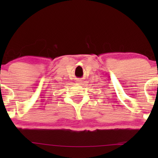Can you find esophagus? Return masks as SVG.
I'll list each match as a JSON object with an SVG mask.
<instances>
[{
    "instance_id": "34e87169",
    "label": "esophagus",
    "mask_w": 158,
    "mask_h": 158,
    "mask_svg": "<svg viewBox=\"0 0 158 158\" xmlns=\"http://www.w3.org/2000/svg\"><path fill=\"white\" fill-rule=\"evenodd\" d=\"M77 81H79H79H81V80H80V79H77Z\"/></svg>"
}]
</instances>
